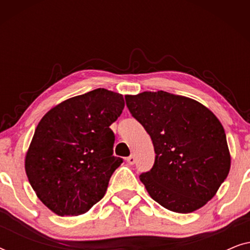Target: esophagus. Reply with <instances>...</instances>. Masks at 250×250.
<instances>
[{
	"instance_id": "esophagus-1",
	"label": "esophagus",
	"mask_w": 250,
	"mask_h": 250,
	"mask_svg": "<svg viewBox=\"0 0 250 250\" xmlns=\"http://www.w3.org/2000/svg\"><path fill=\"white\" fill-rule=\"evenodd\" d=\"M126 162H127L129 165H134V164H135V157L133 155L127 157V158H126Z\"/></svg>"
}]
</instances>
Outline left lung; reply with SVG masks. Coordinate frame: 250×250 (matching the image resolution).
Returning a JSON list of instances; mask_svg holds the SVG:
<instances>
[{
  "label": "left lung",
  "instance_id": "left-lung-1",
  "mask_svg": "<svg viewBox=\"0 0 250 250\" xmlns=\"http://www.w3.org/2000/svg\"><path fill=\"white\" fill-rule=\"evenodd\" d=\"M152 140L155 164L140 180L153 200L175 213L199 209L217 192L231 165L227 136L209 109L168 92L125 95Z\"/></svg>",
  "mask_w": 250,
  "mask_h": 250
}]
</instances>
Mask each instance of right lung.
<instances>
[{
    "label": "right lung",
    "mask_w": 250,
    "mask_h": 250,
    "mask_svg": "<svg viewBox=\"0 0 250 250\" xmlns=\"http://www.w3.org/2000/svg\"><path fill=\"white\" fill-rule=\"evenodd\" d=\"M124 105L122 94L97 88L61 102L41 119L25 168L39 199L53 213L84 214L104 198L123 163L112 155L110 125Z\"/></svg>",
    "instance_id": "1"
}]
</instances>
